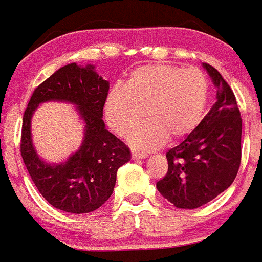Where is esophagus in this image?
Masks as SVG:
<instances>
[{"label": "esophagus", "mask_w": 262, "mask_h": 262, "mask_svg": "<svg viewBox=\"0 0 262 262\" xmlns=\"http://www.w3.org/2000/svg\"><path fill=\"white\" fill-rule=\"evenodd\" d=\"M146 158H147V154L145 152H137V151H133V152H132V159H133V160H141V159Z\"/></svg>", "instance_id": "obj_1"}]
</instances>
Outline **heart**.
<instances>
[{
	"label": "heart",
	"instance_id": "heart-1",
	"mask_svg": "<svg viewBox=\"0 0 262 262\" xmlns=\"http://www.w3.org/2000/svg\"><path fill=\"white\" fill-rule=\"evenodd\" d=\"M208 80L199 70L172 64L143 66L129 75L124 89L114 88L104 99L108 128L130 136L137 150H154L165 142L190 136L202 123L208 102Z\"/></svg>",
	"mask_w": 262,
	"mask_h": 262
}]
</instances>
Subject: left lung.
<instances>
[{
    "label": "left lung",
    "mask_w": 262,
    "mask_h": 262,
    "mask_svg": "<svg viewBox=\"0 0 262 262\" xmlns=\"http://www.w3.org/2000/svg\"><path fill=\"white\" fill-rule=\"evenodd\" d=\"M216 88V103L196 129L167 152L168 172L158 191L177 208L194 209L219 196L235 180L242 156V117L221 73L203 63Z\"/></svg>",
    "instance_id": "obj_1"
}]
</instances>
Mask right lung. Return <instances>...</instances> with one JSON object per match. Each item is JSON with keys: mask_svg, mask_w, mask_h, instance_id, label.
Returning <instances> with one entry per match:
<instances>
[{"mask_svg": "<svg viewBox=\"0 0 262 262\" xmlns=\"http://www.w3.org/2000/svg\"><path fill=\"white\" fill-rule=\"evenodd\" d=\"M108 89L94 66L71 63L36 88L24 112L21 158L40 194L60 211L80 214L99 208L114 192L117 169L130 160L129 148L102 119ZM46 101L73 104L84 124L80 147L59 163L41 158L31 141V117Z\"/></svg>", "mask_w": 262, "mask_h": 262, "instance_id": "right-lung-1", "label": "right lung"}]
</instances>
